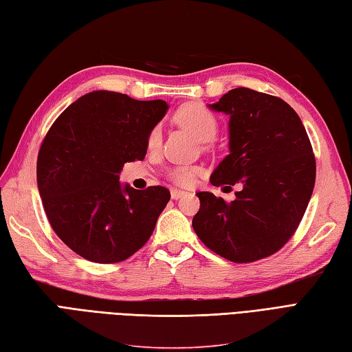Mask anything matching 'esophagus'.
<instances>
[{
	"label": "esophagus",
	"mask_w": 352,
	"mask_h": 352,
	"mask_svg": "<svg viewBox=\"0 0 352 352\" xmlns=\"http://www.w3.org/2000/svg\"><path fill=\"white\" fill-rule=\"evenodd\" d=\"M186 195H187L186 192L178 190V189L170 190V198H173V199H179V198H183V196H186Z\"/></svg>",
	"instance_id": "1"
}]
</instances>
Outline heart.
Instances as JSON below:
<instances>
[{
	"mask_svg": "<svg viewBox=\"0 0 352 352\" xmlns=\"http://www.w3.org/2000/svg\"><path fill=\"white\" fill-rule=\"evenodd\" d=\"M175 121L179 126L189 130V132L201 142H208L217 133L219 122L213 112L207 106L201 103H186L175 112ZM162 130L160 126L151 129L146 138V146L148 150H156L160 145ZM202 173L198 166H177L168 173V177L178 186H192L195 178Z\"/></svg>",
	"mask_w": 352,
	"mask_h": 352,
	"instance_id": "b5f03b06",
	"label": "heart"
}]
</instances>
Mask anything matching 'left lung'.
I'll return each instance as SVG.
<instances>
[{
    "instance_id": "left-lung-1",
    "label": "left lung",
    "mask_w": 352,
    "mask_h": 352,
    "mask_svg": "<svg viewBox=\"0 0 352 352\" xmlns=\"http://www.w3.org/2000/svg\"><path fill=\"white\" fill-rule=\"evenodd\" d=\"M208 106L230 116V154L210 182L243 189L231 202L196 193L192 226L217 255L253 263L282 249L303 219L315 186L314 150L297 112L279 97L240 87Z\"/></svg>"
}]
</instances>
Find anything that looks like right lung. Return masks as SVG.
<instances>
[{"label":"right lung","mask_w":352,"mask_h":352,"mask_svg":"<svg viewBox=\"0 0 352 352\" xmlns=\"http://www.w3.org/2000/svg\"><path fill=\"white\" fill-rule=\"evenodd\" d=\"M165 100L88 93L49 129L37 157V186L52 230L79 256L113 264L148 241L170 198L166 187L121 186L126 162L142 160Z\"/></svg>","instance_id":"add662e5"}]
</instances>
